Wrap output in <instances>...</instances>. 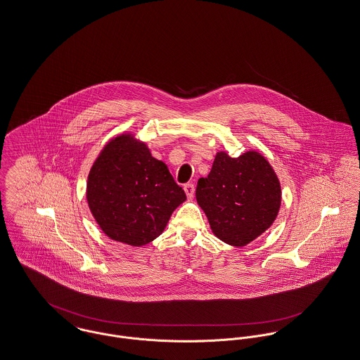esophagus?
Listing matches in <instances>:
<instances>
[{"mask_svg": "<svg viewBox=\"0 0 360 360\" xmlns=\"http://www.w3.org/2000/svg\"><path fill=\"white\" fill-rule=\"evenodd\" d=\"M184 189H185V193L188 195V198H193L194 195V185L193 184H186L185 186H184Z\"/></svg>", "mask_w": 360, "mask_h": 360, "instance_id": "esophagus-1", "label": "esophagus"}]
</instances>
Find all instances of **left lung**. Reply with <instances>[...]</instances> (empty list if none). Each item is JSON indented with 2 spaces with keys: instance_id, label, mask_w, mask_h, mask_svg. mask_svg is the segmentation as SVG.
Masks as SVG:
<instances>
[{
  "instance_id": "1",
  "label": "left lung",
  "mask_w": 360,
  "mask_h": 360,
  "mask_svg": "<svg viewBox=\"0 0 360 360\" xmlns=\"http://www.w3.org/2000/svg\"><path fill=\"white\" fill-rule=\"evenodd\" d=\"M195 198L214 234L244 247L277 218L281 186L274 169L257 152L230 158L219 152L207 178H200Z\"/></svg>"
}]
</instances>
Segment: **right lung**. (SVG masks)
<instances>
[{
    "label": "right lung",
    "instance_id": "right-lung-1",
    "mask_svg": "<svg viewBox=\"0 0 360 360\" xmlns=\"http://www.w3.org/2000/svg\"><path fill=\"white\" fill-rule=\"evenodd\" d=\"M89 208L115 241L141 247L159 237L186 200L163 162L131 136L112 139L87 178Z\"/></svg>",
    "mask_w": 360,
    "mask_h": 360
}]
</instances>
